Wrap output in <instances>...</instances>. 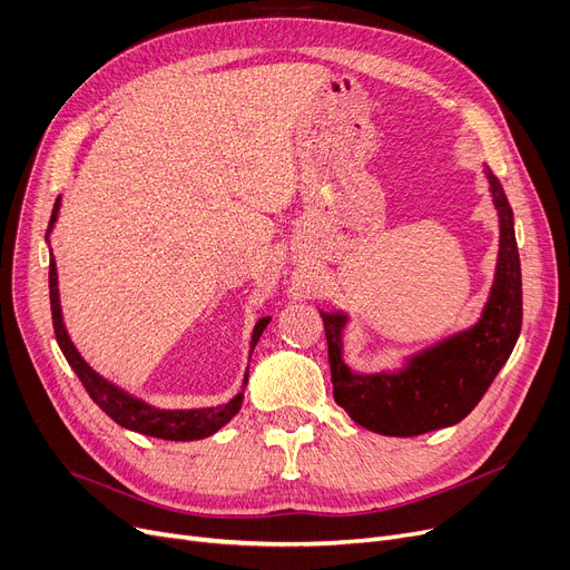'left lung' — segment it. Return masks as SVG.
I'll list each match as a JSON object with an SVG mask.
<instances>
[{
  "instance_id": "left-lung-1",
  "label": "left lung",
  "mask_w": 570,
  "mask_h": 570,
  "mask_svg": "<svg viewBox=\"0 0 570 570\" xmlns=\"http://www.w3.org/2000/svg\"><path fill=\"white\" fill-rule=\"evenodd\" d=\"M499 215V256L485 309L471 327L406 357L402 370L357 374L342 361L344 312H321L335 402L351 421L385 436H415L451 428L483 400L511 357L522 327V273L513 209L485 166Z\"/></svg>"
}]
</instances>
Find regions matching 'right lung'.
<instances>
[{
  "label": "right lung",
  "mask_w": 570,
  "mask_h": 570,
  "mask_svg": "<svg viewBox=\"0 0 570 570\" xmlns=\"http://www.w3.org/2000/svg\"><path fill=\"white\" fill-rule=\"evenodd\" d=\"M59 203H62V198L57 196L55 207H52V217H50V224H48V230H46V243H48V235H50V230L57 222ZM48 286H50L52 327H55V337H57L59 348H62L67 363L78 374V379L82 381L87 395L92 397L95 404L101 411H106V415H110L119 428L145 434V436L166 439V441H196V439H205L209 434L219 432L230 421V417L239 411V406H243L249 370H247L245 381H243V391H239L230 402L219 404V406H207V409H159V406L147 404L145 400L122 391V387L110 383L108 379H104L99 372H95L92 367L87 365V361L78 353V348L73 346L71 337L67 333L65 318H62V305H59L57 265H55V258H52V249H50ZM267 323H269V316H263V318L256 321L254 333H252L249 357H252V351H254L258 337L263 335Z\"/></svg>",
  "instance_id": "1"
}]
</instances>
